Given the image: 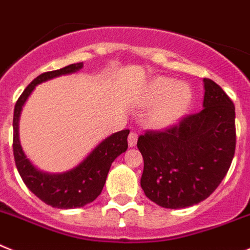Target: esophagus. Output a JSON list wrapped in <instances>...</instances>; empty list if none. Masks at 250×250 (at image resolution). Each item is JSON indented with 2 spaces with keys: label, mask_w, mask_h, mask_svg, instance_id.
Listing matches in <instances>:
<instances>
[{
  "label": "esophagus",
  "mask_w": 250,
  "mask_h": 250,
  "mask_svg": "<svg viewBox=\"0 0 250 250\" xmlns=\"http://www.w3.org/2000/svg\"><path fill=\"white\" fill-rule=\"evenodd\" d=\"M137 138H138L137 133H134V132H130L129 136H128V146H129V147H134L137 143Z\"/></svg>",
  "instance_id": "34e87169"
}]
</instances>
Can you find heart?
<instances>
[{"instance_id": "b5f03b06", "label": "heart", "mask_w": 250, "mask_h": 250, "mask_svg": "<svg viewBox=\"0 0 250 250\" xmlns=\"http://www.w3.org/2000/svg\"><path fill=\"white\" fill-rule=\"evenodd\" d=\"M192 101V91L184 82H174L168 77L153 78L142 94L141 105H154L148 114L152 127L162 128L173 125L188 109Z\"/></svg>"}]
</instances>
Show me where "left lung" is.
Returning a JSON list of instances; mask_svg holds the SVG:
<instances>
[{"label":"left lung","instance_id":"obj_1","mask_svg":"<svg viewBox=\"0 0 250 250\" xmlns=\"http://www.w3.org/2000/svg\"><path fill=\"white\" fill-rule=\"evenodd\" d=\"M201 112L166 130H148L137 147L145 168L141 187L163 208L201 203L223 181L235 152V107L226 92L204 78Z\"/></svg>","mask_w":250,"mask_h":250}]
</instances>
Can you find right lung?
<instances>
[{"label": "right lung", "instance_id": "add662e5", "mask_svg": "<svg viewBox=\"0 0 250 250\" xmlns=\"http://www.w3.org/2000/svg\"><path fill=\"white\" fill-rule=\"evenodd\" d=\"M82 67L83 62H80L40 75L20 96L13 112V157L16 167L27 188L42 202L53 208H81L93 202L102 192L111 164L128 148L127 137L129 130H120L103 139L80 164L63 173L42 172L37 169L24 154L20 142L19 122L22 107L27 98L40 83L75 73Z\"/></svg>", "mask_w": 250, "mask_h": 250}]
</instances>
